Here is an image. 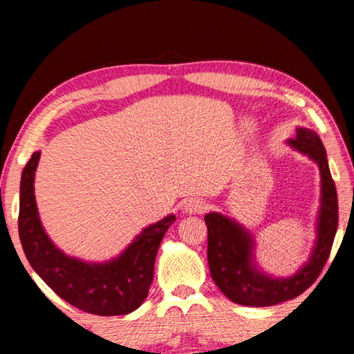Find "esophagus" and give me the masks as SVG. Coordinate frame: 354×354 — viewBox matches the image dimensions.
Here are the masks:
<instances>
[{
    "label": "esophagus",
    "instance_id": "esophagus-1",
    "mask_svg": "<svg viewBox=\"0 0 354 354\" xmlns=\"http://www.w3.org/2000/svg\"><path fill=\"white\" fill-rule=\"evenodd\" d=\"M184 214H203L207 211L206 201L198 200V198H190L184 203L183 206Z\"/></svg>",
    "mask_w": 354,
    "mask_h": 354
}]
</instances>
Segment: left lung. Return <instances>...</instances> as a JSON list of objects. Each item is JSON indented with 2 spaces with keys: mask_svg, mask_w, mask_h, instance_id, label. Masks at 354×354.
<instances>
[{
  "mask_svg": "<svg viewBox=\"0 0 354 354\" xmlns=\"http://www.w3.org/2000/svg\"><path fill=\"white\" fill-rule=\"evenodd\" d=\"M287 143L317 162L322 176V205L317 218L315 247L309 261L295 274L290 278L268 277L257 268L254 239L242 225L218 212H211L205 217L211 277L231 301L243 306H273L301 295L322 273L337 231V192L320 137L315 131L298 128L297 139L287 140Z\"/></svg>",
  "mask_w": 354,
  "mask_h": 354,
  "instance_id": "8db88e82",
  "label": "left lung"
}]
</instances>
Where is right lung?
I'll list each match as a JSON object with an SVG mask.
<instances>
[{
	"label": "right lung",
	"instance_id": "right-lung-1",
	"mask_svg": "<svg viewBox=\"0 0 354 354\" xmlns=\"http://www.w3.org/2000/svg\"><path fill=\"white\" fill-rule=\"evenodd\" d=\"M35 151L21 173L19 234L35 273L71 306L95 315H124L147 298L159 245L176 220L167 215L145 227L122 254L107 262H86L62 253L40 223L34 196Z\"/></svg>",
	"mask_w": 354,
	"mask_h": 354
}]
</instances>
